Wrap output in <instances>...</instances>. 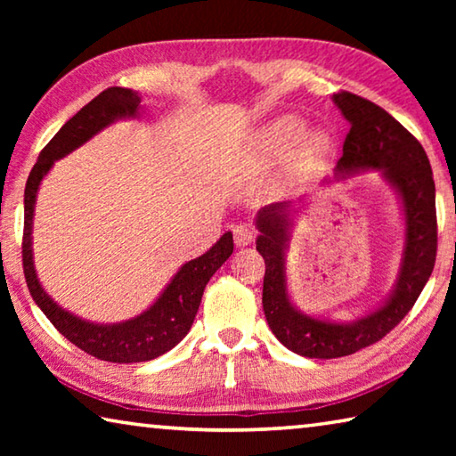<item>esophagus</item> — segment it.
Masks as SVG:
<instances>
[{"label": "esophagus", "instance_id": "esophagus-1", "mask_svg": "<svg viewBox=\"0 0 456 456\" xmlns=\"http://www.w3.org/2000/svg\"><path fill=\"white\" fill-rule=\"evenodd\" d=\"M233 239H235V245L245 247L256 239V231H253L251 225H247V223H239V225L233 227Z\"/></svg>", "mask_w": 456, "mask_h": 456}]
</instances>
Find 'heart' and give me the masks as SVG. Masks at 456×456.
I'll return each instance as SVG.
<instances>
[{
    "mask_svg": "<svg viewBox=\"0 0 456 456\" xmlns=\"http://www.w3.org/2000/svg\"><path fill=\"white\" fill-rule=\"evenodd\" d=\"M302 133H304V122L302 120L293 118V117H283V118H277L275 122L269 125L264 138H265V142L272 146V149L283 151V149H288V146L296 142L297 138L302 136ZM323 144H326L323 136L315 134V136L310 138V141H307V151L320 152L323 149Z\"/></svg>",
    "mask_w": 456,
    "mask_h": 456,
    "instance_id": "1",
    "label": "heart"
}]
</instances>
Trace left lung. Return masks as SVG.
Here are the masks:
<instances>
[{
	"label": "left lung",
	"instance_id": "left-lung-1",
	"mask_svg": "<svg viewBox=\"0 0 456 456\" xmlns=\"http://www.w3.org/2000/svg\"><path fill=\"white\" fill-rule=\"evenodd\" d=\"M336 106L350 122L338 173L380 168L384 179L396 189L404 207L406 241L395 291L374 310L350 323H334L297 312L285 283V249L289 241L291 205L275 203L257 215V251L265 259L264 312L269 328L285 348L305 358H342L376 344L395 330L412 310L435 269L436 259V205L432 168L422 144L370 100L338 92Z\"/></svg>",
	"mask_w": 456,
	"mask_h": 456
}]
</instances>
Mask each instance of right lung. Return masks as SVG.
I'll return each instance as SVG.
<instances>
[{"label": "right lung", "mask_w": 456, "mask_h": 456, "mask_svg": "<svg viewBox=\"0 0 456 456\" xmlns=\"http://www.w3.org/2000/svg\"><path fill=\"white\" fill-rule=\"evenodd\" d=\"M141 108V96L128 88L112 86L90 100L78 114L61 126L56 136L44 146L37 157L32 173L28 176L24 192V241H21V261H24V275L28 289L34 302L45 314L53 328L61 336L70 339L90 356L117 364H133L163 356L165 352L175 348L187 336L192 326L197 310L203 297L205 285L209 283L213 273L225 264L233 253V235H223L209 251L197 259L184 264L167 285L160 297L149 310L133 320L110 323H92L76 318L74 314L61 310L53 299L42 289L37 281L32 256V221L34 205L40 183L50 171L53 160L66 157L68 152L78 149L80 144L90 141L100 130L118 118H133Z\"/></svg>", "instance_id": "obj_1"}]
</instances>
